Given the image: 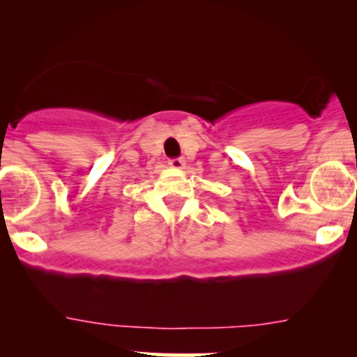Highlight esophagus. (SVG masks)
I'll list each match as a JSON object with an SVG mask.
<instances>
[{
    "mask_svg": "<svg viewBox=\"0 0 357 357\" xmlns=\"http://www.w3.org/2000/svg\"><path fill=\"white\" fill-rule=\"evenodd\" d=\"M167 165H169V167H173V169H184L186 162H184L183 158H176V159H171Z\"/></svg>",
    "mask_w": 357,
    "mask_h": 357,
    "instance_id": "34e87169",
    "label": "esophagus"
}]
</instances>
